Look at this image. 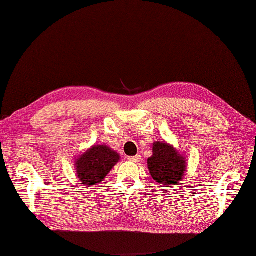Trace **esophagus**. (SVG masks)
<instances>
[{
    "instance_id": "obj_1",
    "label": "esophagus",
    "mask_w": 256,
    "mask_h": 256,
    "mask_svg": "<svg viewBox=\"0 0 256 256\" xmlns=\"http://www.w3.org/2000/svg\"><path fill=\"white\" fill-rule=\"evenodd\" d=\"M128 160L130 162H134V164H138V162L141 161V156L140 154H136V156H131V157H128Z\"/></svg>"
}]
</instances>
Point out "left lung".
Listing matches in <instances>:
<instances>
[{
  "instance_id": "8db88e82",
  "label": "left lung",
  "mask_w": 256,
  "mask_h": 256,
  "mask_svg": "<svg viewBox=\"0 0 256 256\" xmlns=\"http://www.w3.org/2000/svg\"><path fill=\"white\" fill-rule=\"evenodd\" d=\"M187 159L172 144L157 141L152 144V156L147 159V168L152 180L161 186H176L187 171Z\"/></svg>"
}]
</instances>
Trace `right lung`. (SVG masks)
<instances>
[{
	"label": "right lung",
	"mask_w": 256,
	"mask_h": 256,
	"mask_svg": "<svg viewBox=\"0 0 256 256\" xmlns=\"http://www.w3.org/2000/svg\"><path fill=\"white\" fill-rule=\"evenodd\" d=\"M76 158V175L84 187L98 186L104 182L113 166L120 160V154L106 144L92 145Z\"/></svg>",
	"instance_id": "obj_1"
}]
</instances>
